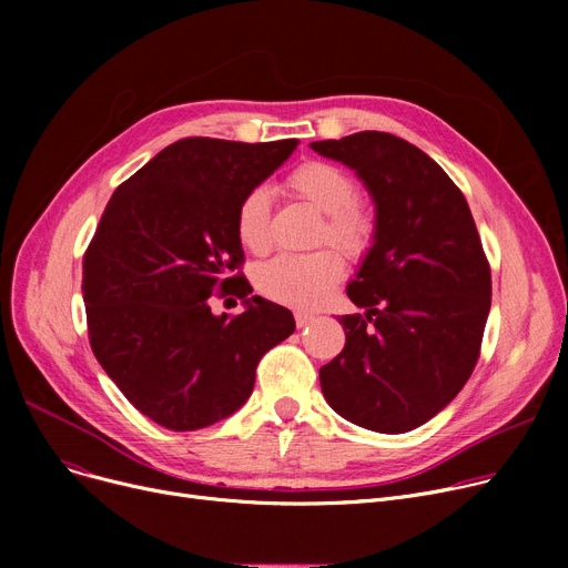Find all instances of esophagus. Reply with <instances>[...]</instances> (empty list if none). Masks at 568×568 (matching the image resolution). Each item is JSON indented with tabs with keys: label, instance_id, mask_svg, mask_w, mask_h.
<instances>
[{
	"label": "esophagus",
	"instance_id": "34e87169",
	"mask_svg": "<svg viewBox=\"0 0 568 568\" xmlns=\"http://www.w3.org/2000/svg\"><path fill=\"white\" fill-rule=\"evenodd\" d=\"M294 320H296V326H300V329H304V326H308V324L315 320V313L296 311V313H294Z\"/></svg>",
	"mask_w": 568,
	"mask_h": 568
}]
</instances>
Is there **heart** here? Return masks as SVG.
Segmentation results:
<instances>
[{
    "mask_svg": "<svg viewBox=\"0 0 568 568\" xmlns=\"http://www.w3.org/2000/svg\"><path fill=\"white\" fill-rule=\"evenodd\" d=\"M287 189L324 214L317 242H329L349 260H362L375 242V214L368 202L354 197V179L338 165L308 161L287 176ZM272 195L257 186L248 191L236 206V236L251 253L272 248L268 232ZM343 260L334 248L313 253H281L257 266V290L278 304L308 308L324 302L343 278Z\"/></svg>",
    "mask_w": 568,
    "mask_h": 568,
    "instance_id": "heart-1",
    "label": "heart"
}]
</instances>
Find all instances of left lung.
Here are the masks:
<instances>
[{
    "mask_svg": "<svg viewBox=\"0 0 568 568\" xmlns=\"http://www.w3.org/2000/svg\"><path fill=\"white\" fill-rule=\"evenodd\" d=\"M362 179L375 242L347 285L345 347L320 368L343 419L386 435L424 426L469 379L490 313V266L458 186L403 138L362 131L311 142Z\"/></svg>",
    "mask_w": 568,
    "mask_h": 568,
    "instance_id": "8db88e82",
    "label": "left lung"
}]
</instances>
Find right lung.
Here are the masks:
<instances>
[{
  "instance_id": "add662e5",
  "label": "right lung",
  "mask_w": 568,
  "mask_h": 568,
  "mask_svg": "<svg viewBox=\"0 0 568 568\" xmlns=\"http://www.w3.org/2000/svg\"><path fill=\"white\" fill-rule=\"evenodd\" d=\"M296 140L186 138L119 186L82 262L89 343L129 403L168 430H197L242 407L262 356L294 332L287 308L251 296L214 315L244 262L234 219ZM236 292L248 296L242 281Z\"/></svg>"
}]
</instances>
